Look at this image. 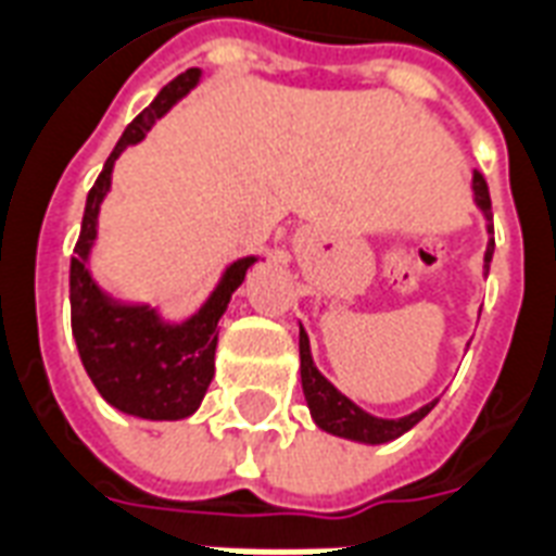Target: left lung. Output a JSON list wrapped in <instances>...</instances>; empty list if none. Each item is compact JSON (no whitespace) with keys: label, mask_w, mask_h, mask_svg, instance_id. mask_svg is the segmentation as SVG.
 Segmentation results:
<instances>
[{"label":"left lung","mask_w":556,"mask_h":556,"mask_svg":"<svg viewBox=\"0 0 556 556\" xmlns=\"http://www.w3.org/2000/svg\"><path fill=\"white\" fill-rule=\"evenodd\" d=\"M471 188H475L477 208L486 217V229L489 236H492L486 244V256H483V270L489 274V262H492V253H495V229H492V200H489V185L483 174L475 170ZM300 382H303V394H306L312 418H315V425L320 430L341 435V439H353V442H365V445H382V442H392L397 435H404L406 430H413L435 406L433 401V404L421 406V409H415V413L404 415V418H377V415L365 413L315 368L309 351V336H306L303 327H300Z\"/></svg>","instance_id":"1"}]
</instances>
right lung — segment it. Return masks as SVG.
I'll return each mask as SVG.
<instances>
[{"label": "right lung", "instance_id": "1", "mask_svg": "<svg viewBox=\"0 0 556 556\" xmlns=\"http://www.w3.org/2000/svg\"><path fill=\"white\" fill-rule=\"evenodd\" d=\"M197 81L200 70H185L126 126L100 179L88 191L79 241L70 258V320L81 365L114 409L150 421H179L197 413L215 377L217 320L224 318L232 291L244 282L247 267L256 262V256H247L226 267L200 312L182 324H167L150 306H131L109 298L90 277V247L97 238L100 205L111 188L114 162L126 147L143 141L152 123L174 109Z\"/></svg>", "mask_w": 556, "mask_h": 556}]
</instances>
